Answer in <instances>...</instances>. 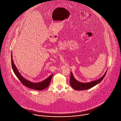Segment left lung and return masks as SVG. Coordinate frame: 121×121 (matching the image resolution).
I'll use <instances>...</instances> for the list:
<instances>
[{
  "mask_svg": "<svg viewBox=\"0 0 121 121\" xmlns=\"http://www.w3.org/2000/svg\"><path fill=\"white\" fill-rule=\"evenodd\" d=\"M107 72V71L104 74V75L99 78V79L91 82H90L88 83H82L81 82L78 81H77L73 76V74L72 72H71V76L70 78V83L71 85V86L73 88L74 90L77 91H82V90H85L89 89L95 85H97L99 83H100L103 79L104 78L106 73Z\"/></svg>",
  "mask_w": 121,
  "mask_h": 121,
  "instance_id": "left-lung-1",
  "label": "left lung"
}]
</instances>
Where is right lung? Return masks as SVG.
I'll return each mask as SVG.
<instances>
[{
  "instance_id": "add662e5",
  "label": "right lung",
  "mask_w": 121,
  "mask_h": 121,
  "mask_svg": "<svg viewBox=\"0 0 121 121\" xmlns=\"http://www.w3.org/2000/svg\"><path fill=\"white\" fill-rule=\"evenodd\" d=\"M11 64H12V67L13 70L16 76V77L18 78V79L19 80V81L21 82V83L26 87L33 89L37 91H42L44 89L47 88L48 85L50 84L52 77L53 76V74L51 75L50 76H49L48 78H47L46 80H44L42 82H38V83H33L30 81H29L28 80H26L24 79L20 74L18 70H17V67H16L15 65H14L13 60V56H12V53H11Z\"/></svg>"
}]
</instances>
